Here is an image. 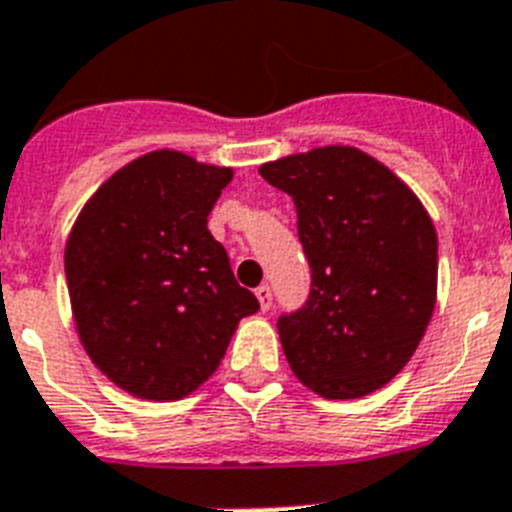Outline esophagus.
<instances>
[{"label": "esophagus", "mask_w": 512, "mask_h": 512, "mask_svg": "<svg viewBox=\"0 0 512 512\" xmlns=\"http://www.w3.org/2000/svg\"><path fill=\"white\" fill-rule=\"evenodd\" d=\"M257 294V302H260V310H270V305H273V292H270V286L263 284V286H257L255 289Z\"/></svg>", "instance_id": "1"}]
</instances>
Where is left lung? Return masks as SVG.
Segmentation results:
<instances>
[{
    "label": "left lung",
    "instance_id": "left-lung-1",
    "mask_svg": "<svg viewBox=\"0 0 512 512\" xmlns=\"http://www.w3.org/2000/svg\"><path fill=\"white\" fill-rule=\"evenodd\" d=\"M297 207L313 270L305 307L278 318L294 376L326 400L389 384L418 350L436 305V231L384 162L357 147H318L260 165Z\"/></svg>",
    "mask_w": 512,
    "mask_h": 512
}]
</instances>
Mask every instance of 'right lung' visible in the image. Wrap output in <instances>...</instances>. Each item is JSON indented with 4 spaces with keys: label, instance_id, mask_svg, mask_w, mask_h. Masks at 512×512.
I'll use <instances>...</instances> for the list:
<instances>
[{
    "label": "right lung",
    "instance_id": "1",
    "mask_svg": "<svg viewBox=\"0 0 512 512\" xmlns=\"http://www.w3.org/2000/svg\"><path fill=\"white\" fill-rule=\"evenodd\" d=\"M231 178L176 149L147 152L112 173L70 228L65 278L83 350L141 400L199 389L239 321L260 310L207 228Z\"/></svg>",
    "mask_w": 512,
    "mask_h": 512
}]
</instances>
